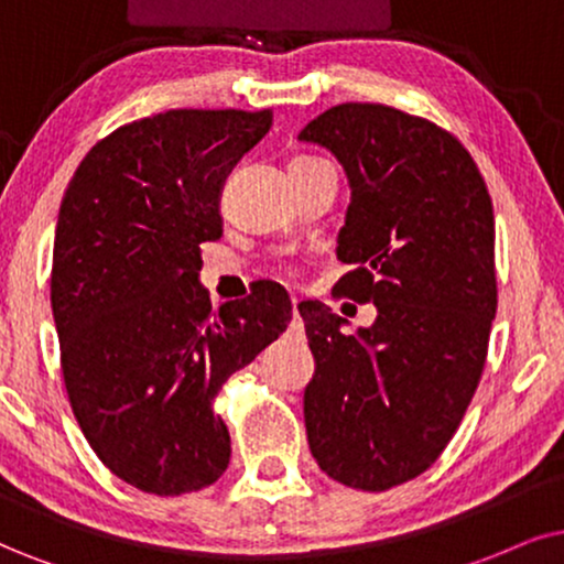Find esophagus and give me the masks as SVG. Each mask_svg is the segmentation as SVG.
<instances>
[{"instance_id":"esophagus-1","label":"esophagus","mask_w":564,"mask_h":564,"mask_svg":"<svg viewBox=\"0 0 564 564\" xmlns=\"http://www.w3.org/2000/svg\"><path fill=\"white\" fill-rule=\"evenodd\" d=\"M291 312H294V317H299V299L291 296Z\"/></svg>"}]
</instances>
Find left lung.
Masks as SVG:
<instances>
[{
  "mask_svg": "<svg viewBox=\"0 0 564 564\" xmlns=\"http://www.w3.org/2000/svg\"><path fill=\"white\" fill-rule=\"evenodd\" d=\"M299 140L344 163L351 203L338 296L372 302L359 335L299 304L315 354L304 390L310 451L330 479L384 491L424 474L479 388L497 312L495 210L463 142L384 104H340Z\"/></svg>",
  "mask_w": 564,
  "mask_h": 564,
  "instance_id": "left-lung-1",
  "label": "left lung"
}]
</instances>
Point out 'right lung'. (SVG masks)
I'll use <instances>...</instances> for the list:
<instances>
[{
  "mask_svg": "<svg viewBox=\"0 0 564 564\" xmlns=\"http://www.w3.org/2000/svg\"><path fill=\"white\" fill-rule=\"evenodd\" d=\"M273 111L171 109L90 148L62 197L52 310L64 388L111 474L161 497L220 479V384L289 327L275 283L213 310L199 245L224 234L226 176Z\"/></svg>",
  "mask_w": 564,
  "mask_h": 564,
  "instance_id": "1",
  "label": "right lung"
}]
</instances>
